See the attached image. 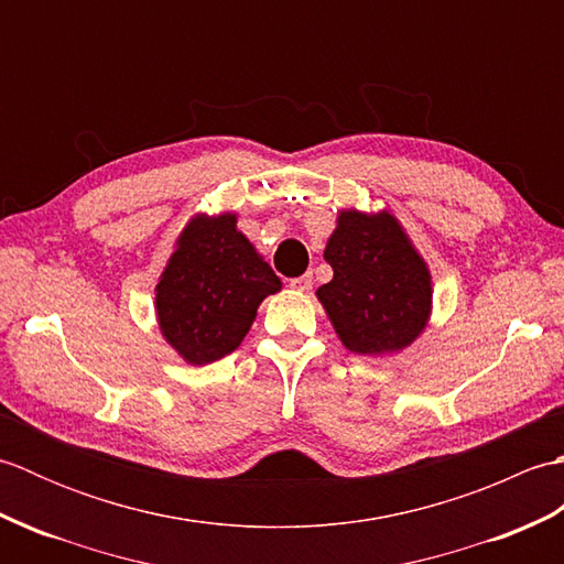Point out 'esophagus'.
Masks as SVG:
<instances>
[{
  "label": "esophagus",
  "instance_id": "1",
  "mask_svg": "<svg viewBox=\"0 0 564 564\" xmlns=\"http://www.w3.org/2000/svg\"><path fill=\"white\" fill-rule=\"evenodd\" d=\"M291 289L297 291V293H307L310 289H313V273H303L297 275V279H291Z\"/></svg>",
  "mask_w": 564,
  "mask_h": 564
}]
</instances>
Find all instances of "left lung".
Returning a JSON list of instances; mask_svg holds the SVG:
<instances>
[{
  "mask_svg": "<svg viewBox=\"0 0 564 564\" xmlns=\"http://www.w3.org/2000/svg\"><path fill=\"white\" fill-rule=\"evenodd\" d=\"M325 259L334 279L317 297L346 349L376 356L419 337L431 310V279L390 213H341Z\"/></svg>",
  "mask_w": 564,
  "mask_h": 564,
  "instance_id": "left-lung-1",
  "label": "left lung"
}]
</instances>
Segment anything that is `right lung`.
<instances>
[{
    "label": "right lung",
    "instance_id": "obj_1",
    "mask_svg": "<svg viewBox=\"0 0 564 564\" xmlns=\"http://www.w3.org/2000/svg\"><path fill=\"white\" fill-rule=\"evenodd\" d=\"M281 279L249 239L235 215L196 218L158 283L162 334L188 364L203 366L232 354Z\"/></svg>",
    "mask_w": 564,
    "mask_h": 564
}]
</instances>
